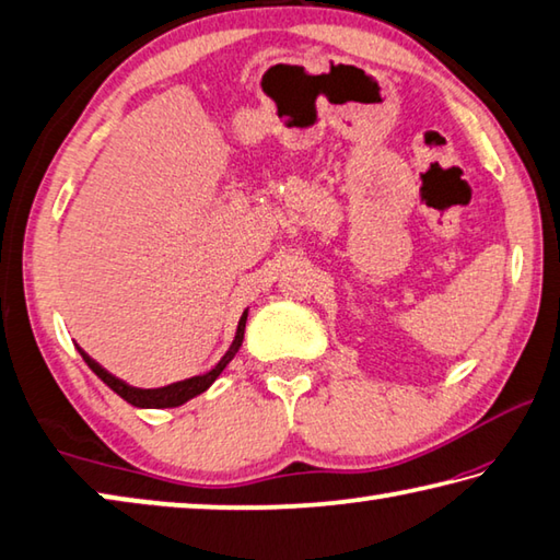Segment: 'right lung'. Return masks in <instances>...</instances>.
Listing matches in <instances>:
<instances>
[{
    "instance_id": "add662e5",
    "label": "right lung",
    "mask_w": 560,
    "mask_h": 560,
    "mask_svg": "<svg viewBox=\"0 0 560 560\" xmlns=\"http://www.w3.org/2000/svg\"><path fill=\"white\" fill-rule=\"evenodd\" d=\"M246 314L249 311H244L242 318H240V326H236V336L232 340V346L226 353L222 355L220 363H217L210 373L205 375H195V377H187V381H179V383H173V385H165V387H150V390H145V387H132L128 383H122L120 377L110 375L106 368L98 365L96 360H93L86 350L79 348L81 358L86 360V365L91 368L93 373H96L103 383H106L113 393L120 395L122 400L136 405V407H155V410H163V407H179L187 400H192V397H197L200 393H205L207 387H210L217 377H220V373L224 371L226 365H230V360L236 355V350L242 348V340H244V326H246Z\"/></svg>"
}]
</instances>
